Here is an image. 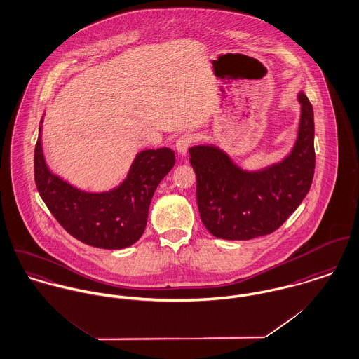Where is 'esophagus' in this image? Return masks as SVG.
<instances>
[{
  "label": "esophagus",
  "instance_id": "34e87169",
  "mask_svg": "<svg viewBox=\"0 0 359 359\" xmlns=\"http://www.w3.org/2000/svg\"><path fill=\"white\" fill-rule=\"evenodd\" d=\"M194 142V136L191 133H184L182 136H179V139L176 140V150L180 156H186L187 150L190 147V144Z\"/></svg>",
  "mask_w": 359,
  "mask_h": 359
}]
</instances>
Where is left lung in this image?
<instances>
[{
    "label": "left lung",
    "instance_id": "left-lung-1",
    "mask_svg": "<svg viewBox=\"0 0 359 359\" xmlns=\"http://www.w3.org/2000/svg\"><path fill=\"white\" fill-rule=\"evenodd\" d=\"M300 121L296 142L282 160L243 169L216 144L189 149L197 175V203L206 230L216 238L248 241L269 236L307 196L316 168L314 111L297 93Z\"/></svg>",
    "mask_w": 359,
    "mask_h": 359
}]
</instances>
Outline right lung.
Wrapping results in <instances>:
<instances>
[{
  "label": "right lung",
  "instance_id": "obj_1",
  "mask_svg": "<svg viewBox=\"0 0 359 359\" xmlns=\"http://www.w3.org/2000/svg\"><path fill=\"white\" fill-rule=\"evenodd\" d=\"M42 122L34 150V177L41 198L74 238L100 249H122L143 236L149 208L161 180L175 165V153L162 147L136 154L118 186L86 191L53 173L42 151Z\"/></svg>",
  "mask_w": 359,
  "mask_h": 359
}]
</instances>
